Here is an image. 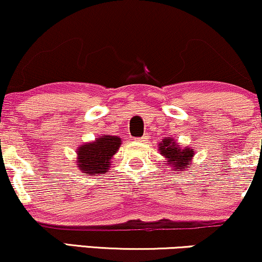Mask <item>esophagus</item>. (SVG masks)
Segmentation results:
<instances>
[{
	"mask_svg": "<svg viewBox=\"0 0 262 262\" xmlns=\"http://www.w3.org/2000/svg\"><path fill=\"white\" fill-rule=\"evenodd\" d=\"M136 141H138V142H147L148 141V136H147V135H144V136H142L140 138H136Z\"/></svg>",
	"mask_w": 262,
	"mask_h": 262,
	"instance_id": "esophagus-1",
	"label": "esophagus"
}]
</instances>
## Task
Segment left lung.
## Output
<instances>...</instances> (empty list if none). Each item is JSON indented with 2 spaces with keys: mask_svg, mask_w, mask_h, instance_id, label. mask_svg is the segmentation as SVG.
I'll return each instance as SVG.
<instances>
[{
  "mask_svg": "<svg viewBox=\"0 0 262 262\" xmlns=\"http://www.w3.org/2000/svg\"><path fill=\"white\" fill-rule=\"evenodd\" d=\"M160 154H163L167 159V164L175 167V170H182L185 169L187 165L192 166L190 160H192L193 156H194V150L190 148H180L176 142L170 138L163 140L159 147Z\"/></svg>",
  "mask_w": 262,
  "mask_h": 262,
  "instance_id": "1",
  "label": "left lung"
}]
</instances>
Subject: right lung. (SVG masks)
<instances>
[{"label":"right lung","instance_id":"obj_1","mask_svg":"<svg viewBox=\"0 0 262 262\" xmlns=\"http://www.w3.org/2000/svg\"><path fill=\"white\" fill-rule=\"evenodd\" d=\"M121 144V140L111 135H102L92 143H85L77 149V165L85 173L106 172L111 166L112 157L116 153Z\"/></svg>","mask_w":262,"mask_h":262}]
</instances>
